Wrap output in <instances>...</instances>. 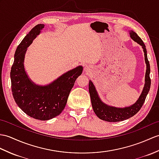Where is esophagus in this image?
Returning <instances> with one entry per match:
<instances>
[{
    "label": "esophagus",
    "mask_w": 159,
    "mask_h": 159,
    "mask_svg": "<svg viewBox=\"0 0 159 159\" xmlns=\"http://www.w3.org/2000/svg\"><path fill=\"white\" fill-rule=\"evenodd\" d=\"M84 71L85 72H88L89 71V67L88 66H85V67H84Z\"/></svg>",
    "instance_id": "esophagus-1"
}]
</instances>
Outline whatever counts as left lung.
<instances>
[{"instance_id": "1", "label": "left lung", "mask_w": 159, "mask_h": 159, "mask_svg": "<svg viewBox=\"0 0 159 159\" xmlns=\"http://www.w3.org/2000/svg\"><path fill=\"white\" fill-rule=\"evenodd\" d=\"M129 34L130 37L134 41L138 43L139 45L142 46L143 53H144L145 62L146 64L144 87H143V91L139 99L136 101L135 104L130 106L125 107V108H116V107L107 105L101 100L93 83H92L91 80H89V91L90 93L92 107H93V111L97 116L99 119L103 120L108 122H119L128 119L133 116H134L141 109L150 90L151 84V80L150 78V67L147 57V51L146 49V46L142 41V40L140 39L139 36L135 32L132 30L129 31Z\"/></svg>"}]
</instances>
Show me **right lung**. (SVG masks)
I'll return each instance as SVG.
<instances>
[{
  "instance_id": "1",
  "label": "right lung",
  "mask_w": 159,
  "mask_h": 159,
  "mask_svg": "<svg viewBox=\"0 0 159 159\" xmlns=\"http://www.w3.org/2000/svg\"><path fill=\"white\" fill-rule=\"evenodd\" d=\"M44 26L41 24L36 25L22 40L15 53L10 73L15 102L28 116L40 120L53 119L63 111L75 80L83 69L79 66L47 85H38L32 82L25 71V55Z\"/></svg>"
}]
</instances>
